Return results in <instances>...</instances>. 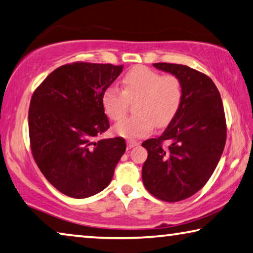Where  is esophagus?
Wrapping results in <instances>:
<instances>
[{
  "instance_id": "34e87169",
  "label": "esophagus",
  "mask_w": 253,
  "mask_h": 253,
  "mask_svg": "<svg viewBox=\"0 0 253 253\" xmlns=\"http://www.w3.org/2000/svg\"><path fill=\"white\" fill-rule=\"evenodd\" d=\"M138 144H139V143L136 142V141H131V139H128V141H127V149L135 148V146H137Z\"/></svg>"
}]
</instances>
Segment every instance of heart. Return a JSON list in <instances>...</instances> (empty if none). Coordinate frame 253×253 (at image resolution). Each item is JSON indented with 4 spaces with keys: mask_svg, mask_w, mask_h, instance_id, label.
<instances>
[{
    "mask_svg": "<svg viewBox=\"0 0 253 253\" xmlns=\"http://www.w3.org/2000/svg\"><path fill=\"white\" fill-rule=\"evenodd\" d=\"M123 92L115 86L105 88L101 97L104 114L119 122L126 115L128 101H135L134 116L118 125L119 136L138 138L149 135L153 128L167 126L178 112L183 101V86L174 75H161L145 66L131 68L122 79Z\"/></svg>",
    "mask_w": 253,
    "mask_h": 253,
    "instance_id": "obj_1",
    "label": "heart"
}]
</instances>
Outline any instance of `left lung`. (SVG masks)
<instances>
[{"label": "left lung", "mask_w": 253, "mask_h": 253, "mask_svg": "<svg viewBox=\"0 0 253 253\" xmlns=\"http://www.w3.org/2000/svg\"><path fill=\"white\" fill-rule=\"evenodd\" d=\"M153 66L179 78L183 101L164 133L142 143L148 150L142 179L153 197L177 202L201 190L219 163L226 143L225 112L219 90L207 75L184 65Z\"/></svg>", "instance_id": "8db88e82"}]
</instances>
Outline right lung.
<instances>
[{
    "label": "right lung",
    "instance_id": "right-lung-1",
    "mask_svg": "<svg viewBox=\"0 0 253 253\" xmlns=\"http://www.w3.org/2000/svg\"><path fill=\"white\" fill-rule=\"evenodd\" d=\"M124 66L75 62L56 68L34 92L30 148L40 170L61 193L85 199L110 184L126 151L123 137L97 139L110 127L101 97Z\"/></svg>",
    "mask_w": 253,
    "mask_h": 253
}]
</instances>
